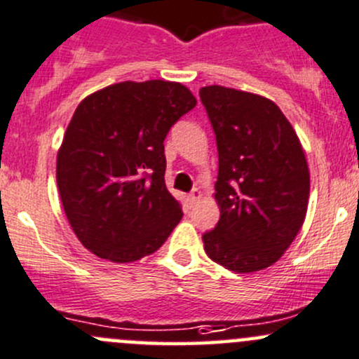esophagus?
<instances>
[{"mask_svg": "<svg viewBox=\"0 0 359 359\" xmlns=\"http://www.w3.org/2000/svg\"><path fill=\"white\" fill-rule=\"evenodd\" d=\"M201 198H203V192L199 191V189H194L189 194V203H192V205H194V203H198Z\"/></svg>", "mask_w": 359, "mask_h": 359, "instance_id": "34e87169", "label": "esophagus"}]
</instances>
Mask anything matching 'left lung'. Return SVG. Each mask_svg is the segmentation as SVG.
<instances>
[{
  "label": "left lung",
  "mask_w": 359,
  "mask_h": 359,
  "mask_svg": "<svg viewBox=\"0 0 359 359\" xmlns=\"http://www.w3.org/2000/svg\"><path fill=\"white\" fill-rule=\"evenodd\" d=\"M217 135V227L203 236L218 265L251 273L280 259L304 224L309 168L296 130L265 96L224 86L199 89Z\"/></svg>",
  "instance_id": "1"
}]
</instances>
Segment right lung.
<instances>
[{"label":"right lung","instance_id":"add662e5","mask_svg":"<svg viewBox=\"0 0 359 359\" xmlns=\"http://www.w3.org/2000/svg\"><path fill=\"white\" fill-rule=\"evenodd\" d=\"M196 103L170 81L118 82L79 103L56 156V184L72 230L97 258L137 262L180 222V203L165 186L163 141Z\"/></svg>","mask_w":359,"mask_h":359}]
</instances>
